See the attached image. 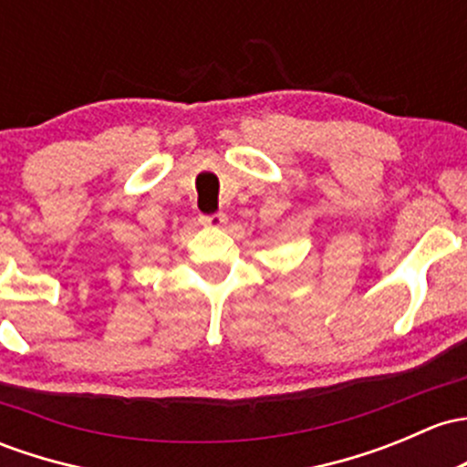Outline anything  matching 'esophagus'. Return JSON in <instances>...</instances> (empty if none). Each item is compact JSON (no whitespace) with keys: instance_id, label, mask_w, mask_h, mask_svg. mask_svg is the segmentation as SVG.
<instances>
[{"instance_id":"esophagus-1","label":"esophagus","mask_w":467,"mask_h":467,"mask_svg":"<svg viewBox=\"0 0 467 467\" xmlns=\"http://www.w3.org/2000/svg\"><path fill=\"white\" fill-rule=\"evenodd\" d=\"M225 214H205V217H201V223L208 225V228H223L225 225Z\"/></svg>"}]
</instances>
